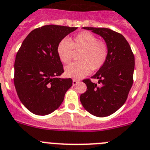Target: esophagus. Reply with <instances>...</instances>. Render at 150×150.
Returning <instances> with one entry per match:
<instances>
[{"label":"esophagus","mask_w":150,"mask_h":150,"mask_svg":"<svg viewBox=\"0 0 150 150\" xmlns=\"http://www.w3.org/2000/svg\"><path fill=\"white\" fill-rule=\"evenodd\" d=\"M78 83H79V81L77 80H75V79L73 80V86H76Z\"/></svg>","instance_id":"1"}]
</instances>
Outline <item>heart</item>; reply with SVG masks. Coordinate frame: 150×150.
Returning a JSON list of instances; mask_svg holds the SVG:
<instances>
[{
    "instance_id": "heart-1",
    "label": "heart",
    "mask_w": 150,
    "mask_h": 150,
    "mask_svg": "<svg viewBox=\"0 0 150 150\" xmlns=\"http://www.w3.org/2000/svg\"><path fill=\"white\" fill-rule=\"evenodd\" d=\"M74 52H80L79 62L73 63L65 68L68 77L80 79L86 76L90 70H98L105 64L108 57V47L102 41L89 32L78 33L68 41L63 39L57 46V54L60 61L65 64L71 61Z\"/></svg>"
}]
</instances>
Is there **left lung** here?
<instances>
[{
  "instance_id": "obj_1",
  "label": "left lung",
  "mask_w": 150,
  "mask_h": 150,
  "mask_svg": "<svg viewBox=\"0 0 150 150\" xmlns=\"http://www.w3.org/2000/svg\"><path fill=\"white\" fill-rule=\"evenodd\" d=\"M98 34L105 41L108 57L105 64L91 78L83 80L87 89L80 95V102L88 112L96 117H106L121 108L126 102L134 82V55L126 38L107 28L83 27Z\"/></svg>"
}]
</instances>
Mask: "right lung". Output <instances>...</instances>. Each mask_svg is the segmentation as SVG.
<instances>
[{"label": "right lung", "instance_id": "right-lung-1", "mask_svg": "<svg viewBox=\"0 0 150 150\" xmlns=\"http://www.w3.org/2000/svg\"><path fill=\"white\" fill-rule=\"evenodd\" d=\"M76 27L46 25L29 33L16 53L14 86L25 108L37 115L55 111L72 86L70 78L61 79L64 73L57 46Z\"/></svg>", "mask_w": 150, "mask_h": 150}]
</instances>
